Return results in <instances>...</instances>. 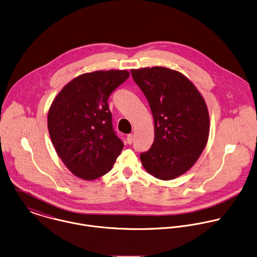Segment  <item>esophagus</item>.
Listing matches in <instances>:
<instances>
[{
    "label": "esophagus",
    "instance_id": "1",
    "mask_svg": "<svg viewBox=\"0 0 257 257\" xmlns=\"http://www.w3.org/2000/svg\"><path fill=\"white\" fill-rule=\"evenodd\" d=\"M133 140H134V135L133 134H128L127 135V142H128V144H131L133 142Z\"/></svg>",
    "mask_w": 257,
    "mask_h": 257
}]
</instances>
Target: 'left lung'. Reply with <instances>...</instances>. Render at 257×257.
<instances>
[{
	"label": "left lung",
	"mask_w": 257,
	"mask_h": 257,
	"mask_svg": "<svg viewBox=\"0 0 257 257\" xmlns=\"http://www.w3.org/2000/svg\"><path fill=\"white\" fill-rule=\"evenodd\" d=\"M154 119V142L141 153L145 170L160 180L187 172L205 148L210 129L204 98L182 73L166 67L132 69Z\"/></svg>",
	"instance_id": "obj_1"
}]
</instances>
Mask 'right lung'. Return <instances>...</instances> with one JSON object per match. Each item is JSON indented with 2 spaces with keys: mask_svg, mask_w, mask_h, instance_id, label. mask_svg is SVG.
Returning <instances> with one entry per match:
<instances>
[{
  "mask_svg": "<svg viewBox=\"0 0 257 257\" xmlns=\"http://www.w3.org/2000/svg\"><path fill=\"white\" fill-rule=\"evenodd\" d=\"M127 70L85 73L67 83L53 100L48 130L53 146L77 177L95 180L108 173L124 144L113 130L111 93L125 82Z\"/></svg>",
  "mask_w": 257,
  "mask_h": 257,
  "instance_id": "add662e5",
  "label": "right lung"
}]
</instances>
